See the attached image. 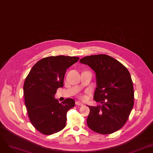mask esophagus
Wrapping results in <instances>:
<instances>
[{
	"label": "esophagus",
	"mask_w": 153,
	"mask_h": 153,
	"mask_svg": "<svg viewBox=\"0 0 153 153\" xmlns=\"http://www.w3.org/2000/svg\"><path fill=\"white\" fill-rule=\"evenodd\" d=\"M76 105H79V106H83V104H82V103H81L80 101H76Z\"/></svg>",
	"instance_id": "1"
}]
</instances>
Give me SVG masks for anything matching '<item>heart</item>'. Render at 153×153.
<instances>
[{
    "label": "heart",
    "instance_id": "b5f03b06",
    "mask_svg": "<svg viewBox=\"0 0 153 153\" xmlns=\"http://www.w3.org/2000/svg\"><path fill=\"white\" fill-rule=\"evenodd\" d=\"M80 98H81V99H82V100L86 99V96H84V95H81V96H80Z\"/></svg>",
    "mask_w": 153,
    "mask_h": 153
}]
</instances>
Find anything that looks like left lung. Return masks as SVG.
Returning a JSON list of instances; mask_svg holds the SVG:
<instances>
[{"instance_id":"1","label":"left lung","mask_w":153,"mask_h":153,"mask_svg":"<svg viewBox=\"0 0 153 153\" xmlns=\"http://www.w3.org/2000/svg\"><path fill=\"white\" fill-rule=\"evenodd\" d=\"M79 62L95 72L94 100L101 104L88 106V127L101 134L118 131L127 122L134 106L133 82L128 69L120 62L104 54L87 56Z\"/></svg>"}]
</instances>
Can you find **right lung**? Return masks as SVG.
<instances>
[{"instance_id":"add662e5","label":"right lung","mask_w":153,"mask_h":153,"mask_svg":"<svg viewBox=\"0 0 153 153\" xmlns=\"http://www.w3.org/2000/svg\"><path fill=\"white\" fill-rule=\"evenodd\" d=\"M79 59L64 55L43 58L33 65L26 78L23 93L28 117L32 125L45 135L62 131L68 110L75 105L72 98L59 103L55 94L64 86L67 69Z\"/></svg>"}]
</instances>
